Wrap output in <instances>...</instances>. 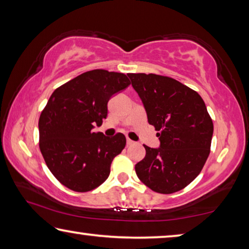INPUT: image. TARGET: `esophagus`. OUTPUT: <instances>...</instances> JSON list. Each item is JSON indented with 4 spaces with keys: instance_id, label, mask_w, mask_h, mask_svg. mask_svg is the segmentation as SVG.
Masks as SVG:
<instances>
[{
    "instance_id": "34e87169",
    "label": "esophagus",
    "mask_w": 249,
    "mask_h": 249,
    "mask_svg": "<svg viewBox=\"0 0 249 249\" xmlns=\"http://www.w3.org/2000/svg\"><path fill=\"white\" fill-rule=\"evenodd\" d=\"M127 146H130V145H133V144H135V142L132 141V140H129V138H127Z\"/></svg>"
}]
</instances>
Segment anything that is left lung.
<instances>
[{
	"mask_svg": "<svg viewBox=\"0 0 249 249\" xmlns=\"http://www.w3.org/2000/svg\"><path fill=\"white\" fill-rule=\"evenodd\" d=\"M157 130L159 148L146 149L135 166L140 180L151 190L170 195L195 180L211 151L213 122L196 91L176 79L154 73H127Z\"/></svg>",
	"mask_w": 249,
	"mask_h": 249,
	"instance_id": "obj_1",
	"label": "left lung"
}]
</instances>
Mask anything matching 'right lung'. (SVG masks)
Returning <instances> with one entry per match:
<instances>
[{
	"mask_svg": "<svg viewBox=\"0 0 249 249\" xmlns=\"http://www.w3.org/2000/svg\"><path fill=\"white\" fill-rule=\"evenodd\" d=\"M129 84L124 73L87 71L57 88L41 111L40 153L54 178L70 190L91 191L107 179L126 138L92 129L107 119L109 98Z\"/></svg>",
	"mask_w": 249,
	"mask_h": 249,
	"instance_id": "1",
	"label": "right lung"
}]
</instances>
